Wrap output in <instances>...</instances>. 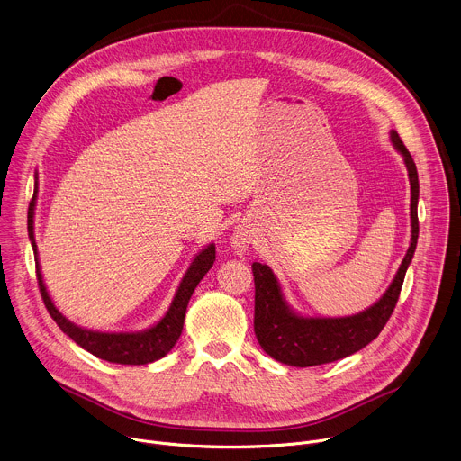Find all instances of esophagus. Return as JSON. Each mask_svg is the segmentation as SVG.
Here are the masks:
<instances>
[{"label":"esophagus","mask_w":461,"mask_h":461,"mask_svg":"<svg viewBox=\"0 0 461 461\" xmlns=\"http://www.w3.org/2000/svg\"><path fill=\"white\" fill-rule=\"evenodd\" d=\"M248 242H249V237H248L244 231H237V233L233 235V242H231V244H233L235 249L242 251V249H246Z\"/></svg>","instance_id":"esophagus-1"}]
</instances>
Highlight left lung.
I'll return each instance as SVG.
<instances>
[{
  "mask_svg": "<svg viewBox=\"0 0 461 461\" xmlns=\"http://www.w3.org/2000/svg\"><path fill=\"white\" fill-rule=\"evenodd\" d=\"M390 139L396 149L403 155L409 178H411V221L412 239L411 248L402 262L396 279L392 281L386 294L368 310L352 317L319 319L295 315L285 303L281 286L274 272L260 262H253V281H255V317L253 330L258 345L274 359L292 366H315L343 359L365 348L374 341L383 326L390 319L393 308L398 304L402 286L405 281L407 268L414 257L418 244L420 222H418V169L405 148L403 140L396 131H392Z\"/></svg>",
  "mask_w": 461,
  "mask_h": 461,
  "instance_id": "left-lung-1",
  "label": "left lung"
}]
</instances>
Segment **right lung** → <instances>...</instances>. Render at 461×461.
<instances>
[{
    "instance_id": "add662e5",
    "label": "right lung",
    "mask_w": 461,
    "mask_h": 461,
    "mask_svg": "<svg viewBox=\"0 0 461 461\" xmlns=\"http://www.w3.org/2000/svg\"><path fill=\"white\" fill-rule=\"evenodd\" d=\"M34 203H36V191L32 194V201L29 204L27 213V230L29 239L32 244V249L36 253V240H34ZM215 260V246L210 244L206 249H203L199 255L194 257L193 265L189 267L187 274L184 276L175 299L167 310V313L146 332L139 334H105V332H91L84 330V328L73 324L71 321L65 319L56 306L52 304L38 265V253H36V277H38V288L41 294V299L45 303V308L49 310L50 317L56 321V324L61 328L63 334H68L77 345L91 352L93 356L109 361V363H120V365H148L160 357H164L178 341L184 326V315L187 303L201 283V279L210 272Z\"/></svg>"
}]
</instances>
